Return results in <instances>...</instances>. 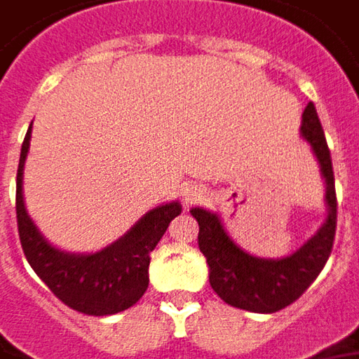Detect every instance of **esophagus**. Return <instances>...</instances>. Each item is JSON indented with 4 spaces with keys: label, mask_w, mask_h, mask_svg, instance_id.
Returning a JSON list of instances; mask_svg holds the SVG:
<instances>
[{
    "label": "esophagus",
    "mask_w": 359,
    "mask_h": 359,
    "mask_svg": "<svg viewBox=\"0 0 359 359\" xmlns=\"http://www.w3.org/2000/svg\"><path fill=\"white\" fill-rule=\"evenodd\" d=\"M201 197H203V189H199V187H185V191H184L185 205L195 203V201H199Z\"/></svg>",
    "instance_id": "obj_1"
}]
</instances>
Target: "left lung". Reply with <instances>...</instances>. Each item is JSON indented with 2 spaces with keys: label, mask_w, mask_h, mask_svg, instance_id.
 I'll use <instances>...</instances> for the list:
<instances>
[{
  "label": "left lung",
  "mask_w": 359,
  "mask_h": 359,
  "mask_svg": "<svg viewBox=\"0 0 359 359\" xmlns=\"http://www.w3.org/2000/svg\"><path fill=\"white\" fill-rule=\"evenodd\" d=\"M301 137L315 152L326 184L325 224L297 252L285 258H258L244 252L224 231L217 212L195 207L194 219L199 222V250L209 264L212 291L232 307L250 313H276L297 301L325 268L332 252L336 234V191L332 158L325 130L313 103L303 111Z\"/></svg>",
  "instance_id": "left-lung-1"
}]
</instances>
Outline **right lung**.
Returning <instances> with one entry per match:
<instances>
[{
  "label": "right lung",
  "instance_id": "add662e5",
  "mask_svg": "<svg viewBox=\"0 0 359 359\" xmlns=\"http://www.w3.org/2000/svg\"><path fill=\"white\" fill-rule=\"evenodd\" d=\"M31 127L21 147L17 168V226L25 258L52 293L78 313L105 316L133 307L148 287L150 252L168 224L182 212L177 201L158 205L118 241L93 254H70L54 248L25 209L23 168Z\"/></svg>",
  "mask_w": 359,
  "mask_h": 359
}]
</instances>
